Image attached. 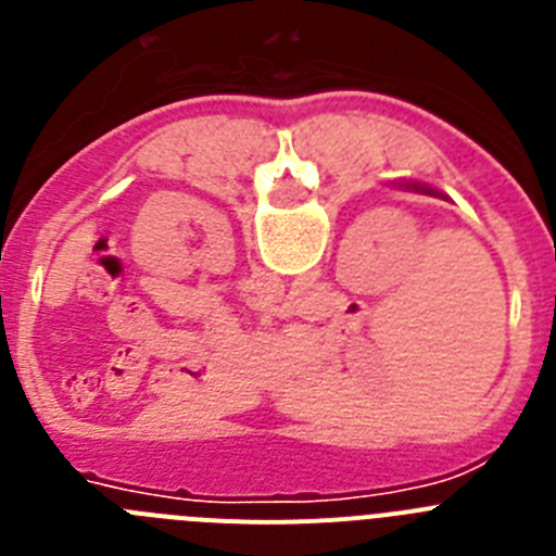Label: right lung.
<instances>
[{"mask_svg":"<svg viewBox=\"0 0 556 556\" xmlns=\"http://www.w3.org/2000/svg\"><path fill=\"white\" fill-rule=\"evenodd\" d=\"M397 186H404V189H415V191H424V194H434V198H440V191H434L431 186H424V184H415V180H406V184H397Z\"/></svg>","mask_w":556,"mask_h":556,"instance_id":"right-lung-1","label":"right lung"}]
</instances>
